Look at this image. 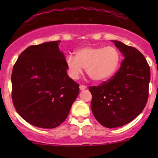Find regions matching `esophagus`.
I'll list each match as a JSON object with an SVG mask.
<instances>
[{
  "instance_id": "esophagus-1",
  "label": "esophagus",
  "mask_w": 158,
  "mask_h": 158,
  "mask_svg": "<svg viewBox=\"0 0 158 158\" xmlns=\"http://www.w3.org/2000/svg\"><path fill=\"white\" fill-rule=\"evenodd\" d=\"M87 88V86H85V85H80V86H79V89L80 90H85Z\"/></svg>"
}]
</instances>
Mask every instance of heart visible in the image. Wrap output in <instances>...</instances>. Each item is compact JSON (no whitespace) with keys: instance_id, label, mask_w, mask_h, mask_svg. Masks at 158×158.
Segmentation results:
<instances>
[{"instance_id":"1","label":"heart","mask_w":158,"mask_h":158,"mask_svg":"<svg viewBox=\"0 0 158 158\" xmlns=\"http://www.w3.org/2000/svg\"><path fill=\"white\" fill-rule=\"evenodd\" d=\"M120 61V52L114 47H85L76 51L75 57L67 56L65 63L73 79H79L86 68L90 79L100 82L114 77Z\"/></svg>"}]
</instances>
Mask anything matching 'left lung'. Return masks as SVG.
Masks as SVG:
<instances>
[{"instance_id":"left-lung-1","label":"left lung","mask_w":158,"mask_h":158,"mask_svg":"<svg viewBox=\"0 0 158 158\" xmlns=\"http://www.w3.org/2000/svg\"><path fill=\"white\" fill-rule=\"evenodd\" d=\"M113 41L124 56L120 68L108 81L89 87L92 112L106 128L124 126L143 111L147 103L151 77L149 65L138 50Z\"/></svg>"}]
</instances>
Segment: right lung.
<instances>
[{
    "label": "right lung",
    "instance_id": "add662e5",
    "mask_svg": "<svg viewBox=\"0 0 158 158\" xmlns=\"http://www.w3.org/2000/svg\"><path fill=\"white\" fill-rule=\"evenodd\" d=\"M59 43L49 41L29 47L12 70V98L16 111L39 128L61 125L79 95V85L67 73Z\"/></svg>",
    "mask_w": 158,
    "mask_h": 158
}]
</instances>
